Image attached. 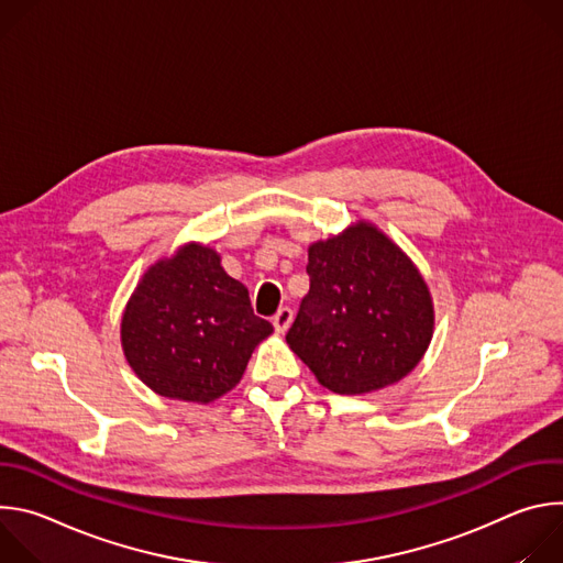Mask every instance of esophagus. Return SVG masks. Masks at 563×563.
I'll use <instances>...</instances> for the list:
<instances>
[{"mask_svg": "<svg viewBox=\"0 0 563 563\" xmlns=\"http://www.w3.org/2000/svg\"><path fill=\"white\" fill-rule=\"evenodd\" d=\"M291 320H294V311H291L289 307H283V309H278L276 316L272 318V325H274V330H276L278 334H285V332L289 330V325H291Z\"/></svg>", "mask_w": 563, "mask_h": 563, "instance_id": "34e87169", "label": "esophagus"}]
</instances>
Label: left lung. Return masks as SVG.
<instances>
[{
	"label": "left lung",
	"instance_id": "left-lung-1",
	"mask_svg": "<svg viewBox=\"0 0 563 563\" xmlns=\"http://www.w3.org/2000/svg\"><path fill=\"white\" fill-rule=\"evenodd\" d=\"M307 252L309 291L287 332L291 352L336 394L408 376L434 334L432 294L412 258L367 220Z\"/></svg>",
	"mask_w": 563,
	"mask_h": 563
}]
</instances>
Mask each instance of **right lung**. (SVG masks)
<instances>
[{"label": "right lung", "mask_w": 563, "mask_h": 563, "mask_svg": "<svg viewBox=\"0 0 563 563\" xmlns=\"http://www.w3.org/2000/svg\"><path fill=\"white\" fill-rule=\"evenodd\" d=\"M272 332L254 313L247 287L202 243L153 263L120 323L122 352L135 376L159 396L200 406L240 383L252 352Z\"/></svg>", "instance_id": "obj_1"}]
</instances>
